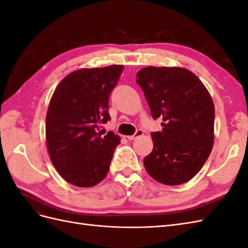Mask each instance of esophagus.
<instances>
[{"label": "esophagus", "instance_id": "obj_1", "mask_svg": "<svg viewBox=\"0 0 248 248\" xmlns=\"http://www.w3.org/2000/svg\"><path fill=\"white\" fill-rule=\"evenodd\" d=\"M142 133H144V131H142L141 129H138V130L136 131V133L133 134V136H129V137H127V139H128L129 140H136L137 138H139V137L142 136Z\"/></svg>", "mask_w": 248, "mask_h": 248}]
</instances>
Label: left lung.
Instances as JSON below:
<instances>
[{
    "instance_id": "8db88e82",
    "label": "left lung",
    "mask_w": 248,
    "mask_h": 248,
    "mask_svg": "<svg viewBox=\"0 0 248 248\" xmlns=\"http://www.w3.org/2000/svg\"><path fill=\"white\" fill-rule=\"evenodd\" d=\"M137 82L162 130L152 132L153 150L144 158L148 174L166 185L196 176L212 151L214 104L202 82L180 67L142 68Z\"/></svg>"
}]
</instances>
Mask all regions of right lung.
Masks as SVG:
<instances>
[{"label": "right lung", "instance_id": "right-lung-1", "mask_svg": "<svg viewBox=\"0 0 248 248\" xmlns=\"http://www.w3.org/2000/svg\"><path fill=\"white\" fill-rule=\"evenodd\" d=\"M123 69L110 65L71 72L51 97L46 124L48 153L59 174L74 186L91 187L108 175L120 138L112 131L101 138L97 131L110 120L108 98Z\"/></svg>", "mask_w": 248, "mask_h": 248}]
</instances>
